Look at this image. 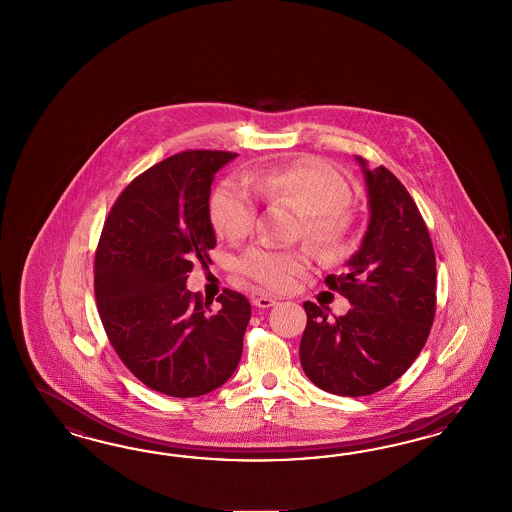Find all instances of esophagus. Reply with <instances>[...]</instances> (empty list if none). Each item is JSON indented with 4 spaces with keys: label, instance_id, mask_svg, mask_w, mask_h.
Returning a JSON list of instances; mask_svg holds the SVG:
<instances>
[{
    "label": "esophagus",
    "instance_id": "1",
    "mask_svg": "<svg viewBox=\"0 0 512 512\" xmlns=\"http://www.w3.org/2000/svg\"><path fill=\"white\" fill-rule=\"evenodd\" d=\"M276 304V298H272V296H257V298H253V306H257V308H272Z\"/></svg>",
    "mask_w": 512,
    "mask_h": 512
}]
</instances>
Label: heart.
Listing matches in <instances>:
<instances>
[{
	"label": "heart",
	"instance_id": "heart-1",
	"mask_svg": "<svg viewBox=\"0 0 512 512\" xmlns=\"http://www.w3.org/2000/svg\"><path fill=\"white\" fill-rule=\"evenodd\" d=\"M257 192L266 201H291L302 212L300 233L313 240L323 253L341 255L353 234V214L347 204L351 201V186L336 167L317 157L300 159L295 163L251 172L248 178L233 176L217 187L210 216L217 233L242 240L257 221L259 202ZM311 264L306 248H276L257 244L246 249L236 268L270 291H287L295 285Z\"/></svg>",
	"mask_w": 512,
	"mask_h": 512
}]
</instances>
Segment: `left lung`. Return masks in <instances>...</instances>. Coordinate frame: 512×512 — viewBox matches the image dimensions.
<instances>
[{
  "mask_svg": "<svg viewBox=\"0 0 512 512\" xmlns=\"http://www.w3.org/2000/svg\"><path fill=\"white\" fill-rule=\"evenodd\" d=\"M368 187L370 221L347 272L326 276L328 289L351 310L328 321L304 302L308 325L300 364L311 383L338 396H368L400 379L419 357L435 315V253L428 227L402 182L370 171L357 157Z\"/></svg>",
  "mask_w": 512,
  "mask_h": 512,
  "instance_id": "obj_1",
  "label": "left lung"
}]
</instances>
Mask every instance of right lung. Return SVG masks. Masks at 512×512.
Returning <instances> with one entry per match:
<instances>
[{
	"label": "right lung",
	"mask_w": 512,
	"mask_h": 512,
	"mask_svg": "<svg viewBox=\"0 0 512 512\" xmlns=\"http://www.w3.org/2000/svg\"><path fill=\"white\" fill-rule=\"evenodd\" d=\"M238 154L187 150L139 174L114 202L95 251L93 287L101 323L129 372L172 398L227 383L251 317L231 289L219 310L187 291L193 263H210L214 174Z\"/></svg>",
	"instance_id": "1"
}]
</instances>
